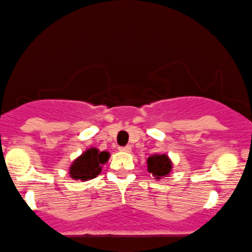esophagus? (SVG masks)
<instances>
[{"label":"esophagus","instance_id":"1","mask_svg":"<svg viewBox=\"0 0 252 252\" xmlns=\"http://www.w3.org/2000/svg\"><path fill=\"white\" fill-rule=\"evenodd\" d=\"M118 149H120L121 152H126V153H129V152L131 151V147L128 145V146H123V147H120Z\"/></svg>","mask_w":252,"mask_h":252}]
</instances>
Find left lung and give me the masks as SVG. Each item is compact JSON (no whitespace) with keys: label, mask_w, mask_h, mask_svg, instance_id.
Returning a JSON list of instances; mask_svg holds the SVG:
<instances>
[{"label":"left lung","mask_w":252,"mask_h":252,"mask_svg":"<svg viewBox=\"0 0 252 252\" xmlns=\"http://www.w3.org/2000/svg\"><path fill=\"white\" fill-rule=\"evenodd\" d=\"M147 165L148 172L157 177V179L168 175L172 168V162L170 161L166 154H160V156L156 154V156L149 157L147 159Z\"/></svg>","instance_id":"8db88e82"}]
</instances>
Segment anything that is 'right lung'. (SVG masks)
I'll use <instances>...</instances> for the list:
<instances>
[{
	"instance_id": "1",
	"label": "right lung",
	"mask_w": 252,
	"mask_h": 252,
	"mask_svg": "<svg viewBox=\"0 0 252 252\" xmlns=\"http://www.w3.org/2000/svg\"><path fill=\"white\" fill-rule=\"evenodd\" d=\"M109 157L110 154L107 152H99L95 148L87 149L71 164L69 170L70 177L81 181L94 178L100 173L101 165L109 160Z\"/></svg>"
}]
</instances>
